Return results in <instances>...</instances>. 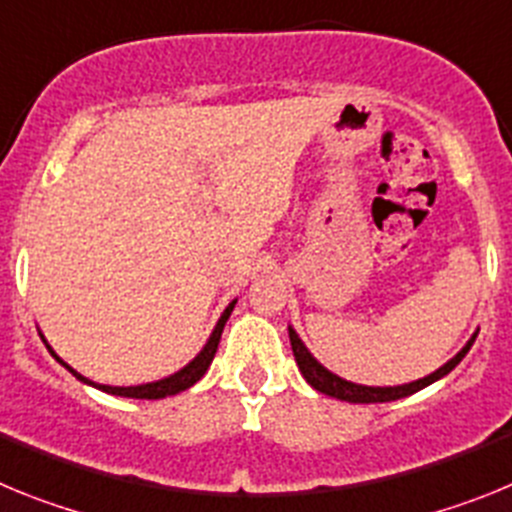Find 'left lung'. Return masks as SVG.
Wrapping results in <instances>:
<instances>
[{
    "mask_svg": "<svg viewBox=\"0 0 512 512\" xmlns=\"http://www.w3.org/2000/svg\"><path fill=\"white\" fill-rule=\"evenodd\" d=\"M287 330H289V343H292V354H295V361H297V366H300L302 377H305V382L310 384L312 390H318V392H323V395L336 397V400H343V402H366V405H369V402L400 400V397L413 395V392L423 390V387H428V384L443 379L446 374L451 372V369H454L456 364H459L461 359H464V356L469 354V348H472L474 338H477V333H479V328L474 330L472 338H469V341L461 346L459 354L451 356L446 364L438 366L436 372L428 374V377L415 379V382H408V384H395V387H372V384L348 382V379L338 377V374H333L330 369H325V366L310 354V348L302 343V338L297 336V330L292 328V325H287Z\"/></svg>",
    "mask_w": 512,
    "mask_h": 512,
    "instance_id": "8db88e82",
    "label": "left lung"
}]
</instances>
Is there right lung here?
I'll return each instance as SVG.
<instances>
[{
    "instance_id": "obj_1",
    "label": "right lung",
    "mask_w": 512,
    "mask_h": 512,
    "mask_svg": "<svg viewBox=\"0 0 512 512\" xmlns=\"http://www.w3.org/2000/svg\"><path fill=\"white\" fill-rule=\"evenodd\" d=\"M235 302H238V300L228 302V307H225V310L220 312V318H217V323H215V328H212V333H210V338H207V343L200 348V354L194 356V359L189 361L187 366H182L179 372L169 374V377H164V379H156V382H146V384H133V387H112V384L92 382V379H87V377H84V374L76 372L74 366L66 364V361H63L61 356H58L56 351H53L51 343L45 341L43 333H40V338H43L45 348L51 351V356L58 361V364L66 366V369H69V372L74 374V377L79 379V382L89 384V387H94V390H102V392H107V395H117V397H133V400H164V397L179 395V392L189 390L192 384H197L202 377H205V372H207V369H210L212 359H215L217 343H220V336H223V328H225V323H228V318H230V312H233Z\"/></svg>"
}]
</instances>
